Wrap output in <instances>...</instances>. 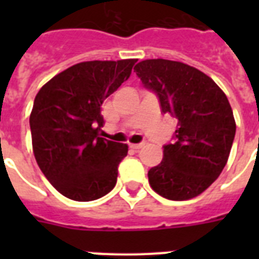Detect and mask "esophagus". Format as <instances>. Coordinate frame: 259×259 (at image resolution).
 I'll list each match as a JSON object with an SVG mask.
<instances>
[{"mask_svg": "<svg viewBox=\"0 0 259 259\" xmlns=\"http://www.w3.org/2000/svg\"><path fill=\"white\" fill-rule=\"evenodd\" d=\"M144 146H145V142H140V144H132L130 148L134 150H138V149H141V148H144Z\"/></svg>", "mask_w": 259, "mask_h": 259, "instance_id": "obj_1", "label": "esophagus"}]
</instances>
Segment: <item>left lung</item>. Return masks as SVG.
I'll return each instance as SVG.
<instances>
[{
  "mask_svg": "<svg viewBox=\"0 0 259 259\" xmlns=\"http://www.w3.org/2000/svg\"><path fill=\"white\" fill-rule=\"evenodd\" d=\"M142 86L157 95L164 114L177 119L175 141L148 172L154 192L169 200H188L217 180L235 137L229 99L212 79L180 62L149 59L136 64Z\"/></svg>",
  "mask_w": 259,
  "mask_h": 259,
  "instance_id": "left-lung-1",
  "label": "left lung"
}]
</instances>
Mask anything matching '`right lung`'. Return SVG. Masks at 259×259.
Masks as SVG:
<instances>
[{
	"instance_id": "right-lung-1",
	"label": "right lung",
	"mask_w": 259,
	"mask_h": 259,
	"mask_svg": "<svg viewBox=\"0 0 259 259\" xmlns=\"http://www.w3.org/2000/svg\"><path fill=\"white\" fill-rule=\"evenodd\" d=\"M136 62L78 63L54 76L34 98L29 118L34 157L63 196L97 200L115 187L127 145L99 137L101 105L129 79Z\"/></svg>"
}]
</instances>
